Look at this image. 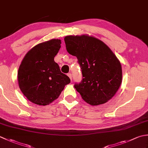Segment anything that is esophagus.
Segmentation results:
<instances>
[{
  "label": "esophagus",
  "instance_id": "obj_1",
  "mask_svg": "<svg viewBox=\"0 0 148 148\" xmlns=\"http://www.w3.org/2000/svg\"><path fill=\"white\" fill-rule=\"evenodd\" d=\"M67 76L70 77V79H71V80H72V74H71V73H68L67 74Z\"/></svg>",
  "mask_w": 148,
  "mask_h": 148
}]
</instances>
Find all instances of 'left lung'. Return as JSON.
Instances as JSON below:
<instances>
[{
	"label": "left lung",
	"mask_w": 148,
	"mask_h": 148,
	"mask_svg": "<svg viewBox=\"0 0 148 148\" xmlns=\"http://www.w3.org/2000/svg\"><path fill=\"white\" fill-rule=\"evenodd\" d=\"M67 52L76 56L83 79L74 88L92 106L107 102L117 92L122 81L121 65L109 47L86 35L64 39Z\"/></svg>",
	"instance_id": "1"
}]
</instances>
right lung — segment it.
I'll return each instance as SVG.
<instances>
[{"instance_id":"1","label":"right lung","mask_w":148,"mask_h":148,"mask_svg":"<svg viewBox=\"0 0 148 148\" xmlns=\"http://www.w3.org/2000/svg\"><path fill=\"white\" fill-rule=\"evenodd\" d=\"M60 44V39H51L36 45L27 53L19 67V87L34 103L48 105L71 82L70 78L62 73L54 61Z\"/></svg>"}]
</instances>
